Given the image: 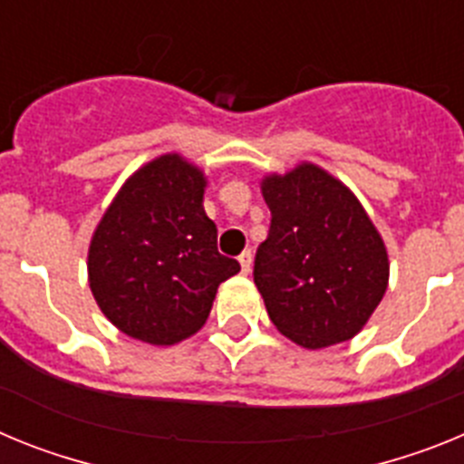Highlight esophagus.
<instances>
[{
  "label": "esophagus",
  "instance_id": "34e87169",
  "mask_svg": "<svg viewBox=\"0 0 464 464\" xmlns=\"http://www.w3.org/2000/svg\"><path fill=\"white\" fill-rule=\"evenodd\" d=\"M239 265H241V272L248 274L251 272V265H253V253L251 251H244L239 256Z\"/></svg>",
  "mask_w": 464,
  "mask_h": 464
}]
</instances>
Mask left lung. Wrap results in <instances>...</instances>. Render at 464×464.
<instances>
[{
    "mask_svg": "<svg viewBox=\"0 0 464 464\" xmlns=\"http://www.w3.org/2000/svg\"><path fill=\"white\" fill-rule=\"evenodd\" d=\"M272 211L253 281L276 330L304 348L353 339L388 288V253L355 195L321 167L262 181Z\"/></svg>",
    "mask_w": 464,
    "mask_h": 464,
    "instance_id": "8db88e82",
    "label": "left lung"
}]
</instances>
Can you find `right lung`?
<instances>
[{
  "label": "right lung",
  "instance_id": "right-lung-1",
  "mask_svg": "<svg viewBox=\"0 0 464 464\" xmlns=\"http://www.w3.org/2000/svg\"><path fill=\"white\" fill-rule=\"evenodd\" d=\"M207 179L181 155H160L127 179L94 229L88 278L102 314L127 337L171 346L207 323L239 262L218 253L204 213Z\"/></svg>",
  "mask_w": 464,
  "mask_h": 464
}]
</instances>
